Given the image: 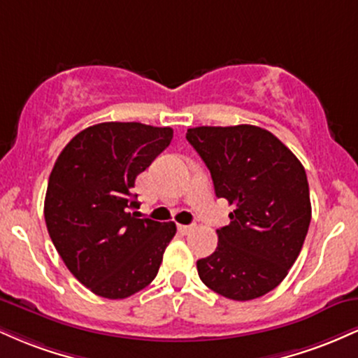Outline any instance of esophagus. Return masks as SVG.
Returning <instances> with one entry per match:
<instances>
[{
	"mask_svg": "<svg viewBox=\"0 0 358 358\" xmlns=\"http://www.w3.org/2000/svg\"><path fill=\"white\" fill-rule=\"evenodd\" d=\"M193 229H195V225H182V224L178 225V231L182 234H190Z\"/></svg>",
	"mask_w": 358,
	"mask_h": 358,
	"instance_id": "esophagus-1",
	"label": "esophagus"
}]
</instances>
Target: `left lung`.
I'll use <instances>...</instances> for the list:
<instances>
[{
    "mask_svg": "<svg viewBox=\"0 0 358 358\" xmlns=\"http://www.w3.org/2000/svg\"><path fill=\"white\" fill-rule=\"evenodd\" d=\"M188 143L234 210L217 229L215 252L196 261L202 282L220 296L249 301L273 291L294 264L311 220L305 168L262 127L200 126Z\"/></svg>",
    "mask_w": 358,
    "mask_h": 358,
    "instance_id": "1",
    "label": "left lung"
}]
</instances>
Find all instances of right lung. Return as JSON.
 I'll return each mask as SVG.
<instances>
[{"instance_id": "right-lung-1", "label": "right lung", "mask_w": 358, "mask_h": 358, "mask_svg": "<svg viewBox=\"0 0 358 358\" xmlns=\"http://www.w3.org/2000/svg\"><path fill=\"white\" fill-rule=\"evenodd\" d=\"M171 138V127L101 122L73 136L53 165L48 234L69 271L97 296L124 299L158 274L176 225L138 219L131 188Z\"/></svg>"}]
</instances>
